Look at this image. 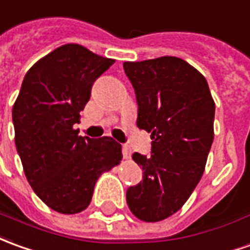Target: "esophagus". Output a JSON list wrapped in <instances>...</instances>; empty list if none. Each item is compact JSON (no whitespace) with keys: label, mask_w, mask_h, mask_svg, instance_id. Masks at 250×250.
<instances>
[{"label":"esophagus","mask_w":250,"mask_h":250,"mask_svg":"<svg viewBox=\"0 0 250 250\" xmlns=\"http://www.w3.org/2000/svg\"><path fill=\"white\" fill-rule=\"evenodd\" d=\"M122 153H123V157H125V160H128L131 157V150L127 145H123V146H122Z\"/></svg>","instance_id":"esophagus-1"}]
</instances>
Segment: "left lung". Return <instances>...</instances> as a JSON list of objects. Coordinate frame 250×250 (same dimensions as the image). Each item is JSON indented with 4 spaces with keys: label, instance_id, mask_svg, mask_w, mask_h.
Here are the masks:
<instances>
[{
    "label": "left lung",
    "instance_id": "left-lung-1",
    "mask_svg": "<svg viewBox=\"0 0 250 250\" xmlns=\"http://www.w3.org/2000/svg\"><path fill=\"white\" fill-rule=\"evenodd\" d=\"M135 90L137 125L151 132V153L132 154L142 181L125 193L134 215L157 222L186 203L202 179L214 141L215 104L208 83L176 57L125 62Z\"/></svg>",
    "mask_w": 250,
    "mask_h": 250
}]
</instances>
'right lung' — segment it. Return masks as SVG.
Returning <instances> with one entry per match:
<instances>
[{"label":"right lung","mask_w":250,"mask_h":250,"mask_svg":"<svg viewBox=\"0 0 250 250\" xmlns=\"http://www.w3.org/2000/svg\"><path fill=\"white\" fill-rule=\"evenodd\" d=\"M113 62L80 44L59 47L28 70L12 109L28 183L61 214L85 210L99 176L122 161V146L112 138L80 137L73 128L93 83Z\"/></svg>","instance_id":"add662e5"}]
</instances>
